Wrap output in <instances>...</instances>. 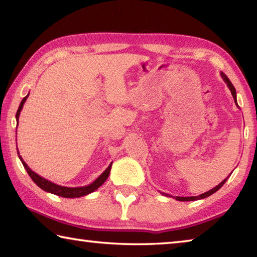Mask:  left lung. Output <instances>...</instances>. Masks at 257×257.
<instances>
[{
  "label": "left lung",
  "instance_id": "obj_1",
  "mask_svg": "<svg viewBox=\"0 0 257 257\" xmlns=\"http://www.w3.org/2000/svg\"><path fill=\"white\" fill-rule=\"evenodd\" d=\"M221 76H222L223 80L225 81V84L227 85L228 89L231 90V94H232V96H233V98H234V101H235V105L238 107L237 100H236V90H235V88H234V86L232 85L230 79H228V78L226 77V75H225L224 73H221ZM228 177H230V176H228ZM228 177H227V178H228ZM227 178L223 180V181H222L220 184H217L215 188H213V189H211L210 191H207V192L202 193V194H200V195H198V196H174V199L178 200V201H196V200L205 199V198H207V196H210V195H212L213 193H215L217 190H220V189L222 188V185L226 182ZM160 193L163 194V195H167V196H171V195H169V194H167V193H163V192H160ZM172 198H173V196H172Z\"/></svg>",
  "mask_w": 257,
  "mask_h": 257
}]
</instances>
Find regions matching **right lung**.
<instances>
[{
  "label": "right lung",
  "mask_w": 257,
  "mask_h": 257,
  "mask_svg": "<svg viewBox=\"0 0 257 257\" xmlns=\"http://www.w3.org/2000/svg\"><path fill=\"white\" fill-rule=\"evenodd\" d=\"M29 95H30V92L23 98V99H22L20 106H19L18 112H16V116H15L16 117V121H18V123H19L20 113L22 111V109H23V106H24V103H25V101L27 99V97H29ZM18 155H19L20 160L22 161V163H23L25 170L27 171V173H29V176L31 177V179L33 180V181H34V183H36L37 187H40L42 190L46 191V192H50V193H53V194L63 196V198H72V199H74V198H80V196L87 195V194H89L91 192H94V191H96L98 188L100 187V185L103 184V182H105L106 180H107V178L109 177V173H110V169H111V165H112V162H111L110 165L108 166V168L106 169V170L103 171L100 174V176L98 177L92 183H90L88 185H85V187L68 188V187H63V185H58L56 183L51 182L50 180H47L45 178L38 176L37 173H35L29 166L26 165L25 161L23 160V158L20 156L19 149H18Z\"/></svg>",
  "instance_id": "1"
}]
</instances>
